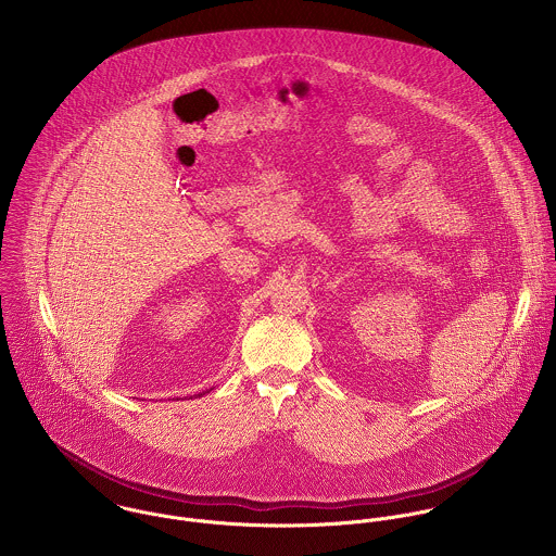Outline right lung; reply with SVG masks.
<instances>
[{
    "label": "right lung",
    "mask_w": 556,
    "mask_h": 556,
    "mask_svg": "<svg viewBox=\"0 0 556 556\" xmlns=\"http://www.w3.org/2000/svg\"><path fill=\"white\" fill-rule=\"evenodd\" d=\"M199 396H201V394H199Z\"/></svg>",
    "instance_id": "add662e5"
}]
</instances>
